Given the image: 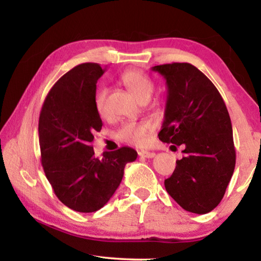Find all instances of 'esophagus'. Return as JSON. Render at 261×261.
Wrapping results in <instances>:
<instances>
[{"mask_svg":"<svg viewBox=\"0 0 261 261\" xmlns=\"http://www.w3.org/2000/svg\"><path fill=\"white\" fill-rule=\"evenodd\" d=\"M138 154H139V156L147 158V159L155 156V153H154V152H148V151H139Z\"/></svg>","mask_w":261,"mask_h":261,"instance_id":"obj_1","label":"esophagus"}]
</instances>
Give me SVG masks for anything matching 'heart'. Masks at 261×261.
<instances>
[{"mask_svg": "<svg viewBox=\"0 0 261 261\" xmlns=\"http://www.w3.org/2000/svg\"><path fill=\"white\" fill-rule=\"evenodd\" d=\"M120 82L140 102H146L154 92V82L152 78L140 70H126L120 76ZM106 96H107V88L103 86L98 88L94 96V106L96 113L100 116L106 115ZM153 129V124L148 121L124 122L115 132V137L123 143L141 146L146 143L147 136Z\"/></svg>", "mask_w": 261, "mask_h": 261, "instance_id": "obj_1", "label": "heart"}]
</instances>
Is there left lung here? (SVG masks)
I'll return each mask as SVG.
<instances>
[{
  "label": "left lung",
  "instance_id": "8db88e82",
  "mask_svg": "<svg viewBox=\"0 0 261 261\" xmlns=\"http://www.w3.org/2000/svg\"><path fill=\"white\" fill-rule=\"evenodd\" d=\"M168 87L163 143L182 146L173 175L165 179L170 197L185 211L206 214L220 204L235 169L236 151L226 103L208 78L190 63L155 65Z\"/></svg>",
  "mask_w": 261,
  "mask_h": 261
}]
</instances>
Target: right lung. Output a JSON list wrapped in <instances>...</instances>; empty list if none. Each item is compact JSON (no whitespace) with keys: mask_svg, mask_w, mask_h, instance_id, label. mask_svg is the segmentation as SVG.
<instances>
[{"mask_svg":"<svg viewBox=\"0 0 261 261\" xmlns=\"http://www.w3.org/2000/svg\"><path fill=\"white\" fill-rule=\"evenodd\" d=\"M103 72L98 63H83L63 74L47 94L39 117L46 177L56 197L81 213H92L107 204L121 183L125 165L137 159L130 147L94 156L93 134L102 127L94 96Z\"/></svg>","mask_w":261,"mask_h":261,"instance_id":"1","label":"right lung"}]
</instances>
